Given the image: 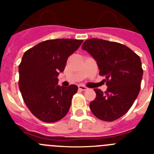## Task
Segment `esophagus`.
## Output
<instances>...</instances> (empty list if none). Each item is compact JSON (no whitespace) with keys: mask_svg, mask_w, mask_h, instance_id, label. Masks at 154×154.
Listing matches in <instances>:
<instances>
[{"mask_svg":"<svg viewBox=\"0 0 154 154\" xmlns=\"http://www.w3.org/2000/svg\"><path fill=\"white\" fill-rule=\"evenodd\" d=\"M78 87H79V89L82 91H86L89 89V88H87L86 86H85V85H79Z\"/></svg>","mask_w":154,"mask_h":154,"instance_id":"esophagus-1","label":"esophagus"}]
</instances>
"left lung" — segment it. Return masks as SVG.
<instances>
[{
    "instance_id": "obj_1",
    "label": "left lung",
    "mask_w": 154,
    "mask_h": 154,
    "mask_svg": "<svg viewBox=\"0 0 154 154\" xmlns=\"http://www.w3.org/2000/svg\"><path fill=\"white\" fill-rule=\"evenodd\" d=\"M82 48L95 58L107 85L104 92L94 89L96 97L89 104L91 111L103 121L119 119L131 108L140 90V58L124 45L103 39H88Z\"/></svg>"
}]
</instances>
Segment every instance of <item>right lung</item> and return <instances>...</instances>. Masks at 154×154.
Listing matches in <instances>:
<instances>
[{
  "label": "right lung",
  "instance_id": "1",
  "mask_svg": "<svg viewBox=\"0 0 154 154\" xmlns=\"http://www.w3.org/2000/svg\"><path fill=\"white\" fill-rule=\"evenodd\" d=\"M82 42L51 39L24 52L18 68L19 89L27 107L41 121L57 122L69 112L78 86H60L57 76L63 72L68 58Z\"/></svg>",
  "mask_w": 154,
  "mask_h": 154
}]
</instances>
